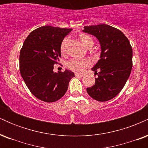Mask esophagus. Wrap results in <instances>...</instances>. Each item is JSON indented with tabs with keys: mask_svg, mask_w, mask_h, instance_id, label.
Masks as SVG:
<instances>
[{
	"mask_svg": "<svg viewBox=\"0 0 148 148\" xmlns=\"http://www.w3.org/2000/svg\"><path fill=\"white\" fill-rule=\"evenodd\" d=\"M75 76H77V77H83V76H84V74H79V73H75Z\"/></svg>",
	"mask_w": 148,
	"mask_h": 148,
	"instance_id": "1",
	"label": "esophagus"
}]
</instances>
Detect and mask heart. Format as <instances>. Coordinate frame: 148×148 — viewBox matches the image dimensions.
Listing matches in <instances>:
<instances>
[{
  "instance_id": "obj_1",
  "label": "heart",
  "mask_w": 148,
  "mask_h": 148,
  "mask_svg": "<svg viewBox=\"0 0 148 148\" xmlns=\"http://www.w3.org/2000/svg\"><path fill=\"white\" fill-rule=\"evenodd\" d=\"M80 40H81V43L85 47H87L89 44H93V40L90 36L86 34H81L79 36ZM65 41L62 42V45H61L60 49L61 51H63L64 45ZM67 67L70 69L71 70L74 71V72H82L84 68L90 65V61L87 59H79V58H74L72 59L67 62Z\"/></svg>"
}]
</instances>
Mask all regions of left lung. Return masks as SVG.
<instances>
[{"instance_id":"obj_1","label":"left lung","mask_w":148,"mask_h":148,"mask_svg":"<svg viewBox=\"0 0 148 148\" xmlns=\"http://www.w3.org/2000/svg\"><path fill=\"white\" fill-rule=\"evenodd\" d=\"M83 31L95 36L101 46L100 59L92 68L98 77L86 90L97 101H108L119 94L130 77L132 46L123 32L109 25L85 26Z\"/></svg>"}]
</instances>
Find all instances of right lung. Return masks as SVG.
Returning a JSON list of instances; mask_svg holds the SVG:
<instances>
[{
	"label": "right lung",
	"mask_w": 148,
	"mask_h": 148,
	"mask_svg": "<svg viewBox=\"0 0 148 148\" xmlns=\"http://www.w3.org/2000/svg\"><path fill=\"white\" fill-rule=\"evenodd\" d=\"M72 28L45 25L32 31L20 51L21 75L37 99L54 102L65 94L74 73L66 69L54 72L53 65L61 57L60 47Z\"/></svg>",
	"instance_id": "obj_1"
}]
</instances>
